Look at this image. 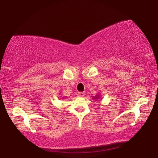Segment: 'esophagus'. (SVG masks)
<instances>
[{"mask_svg": "<svg viewBox=\"0 0 158 158\" xmlns=\"http://www.w3.org/2000/svg\"><path fill=\"white\" fill-rule=\"evenodd\" d=\"M78 95L79 96V97H84V96L85 95V92H79Z\"/></svg>", "mask_w": 158, "mask_h": 158, "instance_id": "esophagus-1", "label": "esophagus"}]
</instances>
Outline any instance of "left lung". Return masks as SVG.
Returning <instances> with one entry per match:
<instances>
[{"instance_id": "8db88e82", "label": "left lung", "mask_w": 158, "mask_h": 158, "mask_svg": "<svg viewBox=\"0 0 158 158\" xmlns=\"http://www.w3.org/2000/svg\"><path fill=\"white\" fill-rule=\"evenodd\" d=\"M99 98H100V97H99V96L98 95V96H95V98H93V99H98Z\"/></svg>"}]
</instances>
